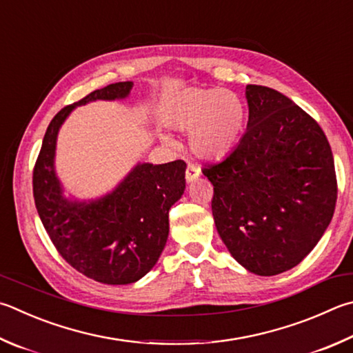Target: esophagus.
Instances as JSON below:
<instances>
[{"label": "esophagus", "instance_id": "obj_1", "mask_svg": "<svg viewBox=\"0 0 353 353\" xmlns=\"http://www.w3.org/2000/svg\"><path fill=\"white\" fill-rule=\"evenodd\" d=\"M199 176H201V168H199L197 165L190 163V165L187 166V171H185V179H187V182H188V183L194 182Z\"/></svg>", "mask_w": 353, "mask_h": 353}]
</instances>
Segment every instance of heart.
<instances>
[{"instance_id":"heart-1","label":"heart","mask_w":353,"mask_h":353,"mask_svg":"<svg viewBox=\"0 0 353 353\" xmlns=\"http://www.w3.org/2000/svg\"><path fill=\"white\" fill-rule=\"evenodd\" d=\"M170 130L190 134V150L202 160L225 157L239 142L245 105L234 91L191 86L179 92L163 115ZM166 145H172L163 137Z\"/></svg>"}]
</instances>
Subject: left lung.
Segmentation results:
<instances>
[{
    "instance_id": "1",
    "label": "left lung",
    "mask_w": 353,
    "mask_h": 353,
    "mask_svg": "<svg viewBox=\"0 0 353 353\" xmlns=\"http://www.w3.org/2000/svg\"><path fill=\"white\" fill-rule=\"evenodd\" d=\"M247 131L213 183L214 223L250 273L274 276L298 265L323 238L336 203L330 145L315 120L284 94L247 85Z\"/></svg>"
}]
</instances>
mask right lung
Segmentation results:
<instances>
[{"mask_svg":"<svg viewBox=\"0 0 353 353\" xmlns=\"http://www.w3.org/2000/svg\"><path fill=\"white\" fill-rule=\"evenodd\" d=\"M132 81L97 89L55 115L44 134L34 170L38 216L59 253L75 270L97 283H136L156 265L170 233V208L185 191L183 160L137 162L110 193L95 199L65 194L55 171L57 137L77 106L123 100Z\"/></svg>","mask_w":353,"mask_h":353,"instance_id":"add662e5","label":"right lung"}]
</instances>
